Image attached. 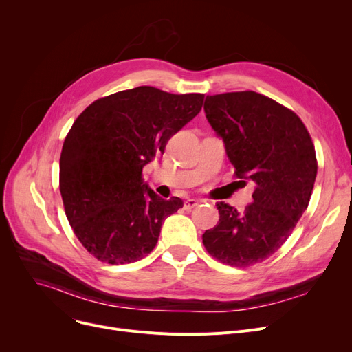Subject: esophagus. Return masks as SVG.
<instances>
[{"instance_id":"esophagus-1","label":"esophagus","mask_w":352,"mask_h":352,"mask_svg":"<svg viewBox=\"0 0 352 352\" xmlns=\"http://www.w3.org/2000/svg\"><path fill=\"white\" fill-rule=\"evenodd\" d=\"M198 199H194V198H191V199H187L186 202H184V210H187V211H190V210H192L194 207H197L198 206Z\"/></svg>"}]
</instances>
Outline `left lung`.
<instances>
[{
	"instance_id": "left-lung-1",
	"label": "left lung",
	"mask_w": 352,
	"mask_h": 352,
	"mask_svg": "<svg viewBox=\"0 0 352 352\" xmlns=\"http://www.w3.org/2000/svg\"><path fill=\"white\" fill-rule=\"evenodd\" d=\"M204 111L235 175L254 181L255 191L244 211L217 202L219 223L202 243L231 267L263 263L281 248L308 207L318 170L316 148L294 111L258 92L207 96Z\"/></svg>"
}]
</instances>
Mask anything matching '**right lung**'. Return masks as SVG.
Segmentation results:
<instances>
[{
	"instance_id": "add662e5",
	"label": "right lung",
	"mask_w": 352,
	"mask_h": 352,
	"mask_svg": "<svg viewBox=\"0 0 352 352\" xmlns=\"http://www.w3.org/2000/svg\"><path fill=\"white\" fill-rule=\"evenodd\" d=\"M204 94L137 87L100 98L72 124L60 158L68 223L84 248L108 264L135 263L157 245L162 221L182 199L158 197L144 165L201 111Z\"/></svg>"
}]
</instances>
